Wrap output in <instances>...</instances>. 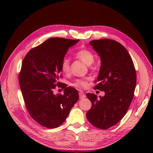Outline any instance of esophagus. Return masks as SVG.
<instances>
[{
  "instance_id": "obj_1",
  "label": "esophagus",
  "mask_w": 153,
  "mask_h": 153,
  "mask_svg": "<svg viewBox=\"0 0 153 153\" xmlns=\"http://www.w3.org/2000/svg\"><path fill=\"white\" fill-rule=\"evenodd\" d=\"M79 99H84L86 97L85 96V94L83 92H82V91H80L79 93Z\"/></svg>"
}]
</instances>
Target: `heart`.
Here are the masks:
<instances>
[{
  "instance_id": "heart-1",
  "label": "heart",
  "mask_w": 153,
  "mask_h": 153,
  "mask_svg": "<svg viewBox=\"0 0 153 153\" xmlns=\"http://www.w3.org/2000/svg\"><path fill=\"white\" fill-rule=\"evenodd\" d=\"M77 58L82 60L84 63L88 66L93 63L95 60V56L90 51L87 49H82L78 51L76 54ZM61 70L64 74H68L70 71V60L68 58H64L61 63ZM74 85L76 87H85L87 85V82L85 79L77 80L74 83Z\"/></svg>"
}]
</instances>
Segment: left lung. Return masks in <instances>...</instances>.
<instances>
[{"label":"left lung","mask_w":153,"mask_h":153,"mask_svg":"<svg viewBox=\"0 0 153 153\" xmlns=\"http://www.w3.org/2000/svg\"><path fill=\"white\" fill-rule=\"evenodd\" d=\"M89 45L100 56L101 64L95 89L105 91L99 99L87 93L92 103L87 112L88 121L96 128L106 129L125 116L134 95L136 71L130 55L118 42L108 39L93 40Z\"/></svg>","instance_id":"8db88e82"}]
</instances>
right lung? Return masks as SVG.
<instances>
[{
  "label": "right lung",
  "mask_w": 153,
  "mask_h": 153,
  "mask_svg": "<svg viewBox=\"0 0 153 153\" xmlns=\"http://www.w3.org/2000/svg\"><path fill=\"white\" fill-rule=\"evenodd\" d=\"M79 41L48 39L29 51L23 60L19 83L25 106L32 118L47 128L61 125L79 99L76 89L58 82L62 61ZM56 82L65 89L63 95L53 94Z\"/></svg>",
  "instance_id": "obj_1"
}]
</instances>
